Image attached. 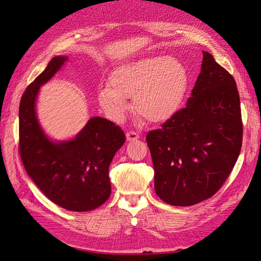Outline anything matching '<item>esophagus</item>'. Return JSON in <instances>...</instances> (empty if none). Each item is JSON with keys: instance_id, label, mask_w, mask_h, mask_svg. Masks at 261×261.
Returning a JSON list of instances; mask_svg holds the SVG:
<instances>
[{"instance_id": "esophagus-1", "label": "esophagus", "mask_w": 261, "mask_h": 261, "mask_svg": "<svg viewBox=\"0 0 261 261\" xmlns=\"http://www.w3.org/2000/svg\"><path fill=\"white\" fill-rule=\"evenodd\" d=\"M139 138V135L138 133H135V132H127L126 133V139H127L128 141H134Z\"/></svg>"}]
</instances>
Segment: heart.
Instances as JSON below:
<instances>
[{"label":"heart","mask_w":261,"mask_h":261,"mask_svg":"<svg viewBox=\"0 0 261 261\" xmlns=\"http://www.w3.org/2000/svg\"><path fill=\"white\" fill-rule=\"evenodd\" d=\"M188 73L175 58L152 55L117 66L110 84L99 90V103L112 121H124L133 97L136 111L148 121H167L183 101Z\"/></svg>","instance_id":"obj_1"}]
</instances>
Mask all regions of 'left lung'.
<instances>
[{"mask_svg": "<svg viewBox=\"0 0 261 261\" xmlns=\"http://www.w3.org/2000/svg\"><path fill=\"white\" fill-rule=\"evenodd\" d=\"M200 74L186 108L146 137L154 191L172 206L210 198L230 175L241 152L243 124L233 76L202 51Z\"/></svg>", "mask_w": 261, "mask_h": 261, "instance_id": "left-lung-1", "label": "left lung"}]
</instances>
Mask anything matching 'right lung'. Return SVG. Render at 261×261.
Returning a JSON list of instances; mask_svg holds the SVG:
<instances>
[{
  "instance_id": "obj_1",
  "label": "right lung",
  "mask_w": 261,
  "mask_h": 261,
  "mask_svg": "<svg viewBox=\"0 0 261 261\" xmlns=\"http://www.w3.org/2000/svg\"><path fill=\"white\" fill-rule=\"evenodd\" d=\"M54 57L23 92L19 105V152L23 167L38 188L69 211H90L111 195L109 167L125 143L124 132L107 118L91 117L77 135L55 141L42 129L36 102L40 87L67 62Z\"/></svg>"
}]
</instances>
